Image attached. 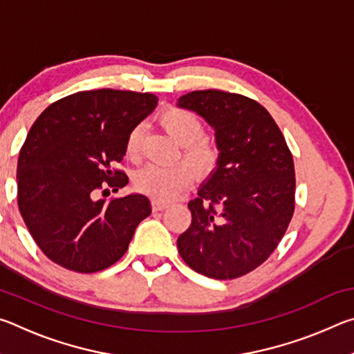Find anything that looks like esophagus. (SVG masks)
I'll return each instance as SVG.
<instances>
[{"label": "esophagus", "instance_id": "1", "mask_svg": "<svg viewBox=\"0 0 354 354\" xmlns=\"http://www.w3.org/2000/svg\"><path fill=\"white\" fill-rule=\"evenodd\" d=\"M151 206H153V211L158 212V211H164V209L169 207V203H164V201H159V200H153Z\"/></svg>", "mask_w": 354, "mask_h": 354}]
</instances>
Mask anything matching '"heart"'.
<instances>
[{"label": "heart", "mask_w": 354, "mask_h": 354, "mask_svg": "<svg viewBox=\"0 0 354 354\" xmlns=\"http://www.w3.org/2000/svg\"><path fill=\"white\" fill-rule=\"evenodd\" d=\"M160 124L173 140L183 147L184 159L196 173H206L215 165L217 149L211 142L203 139L205 127L194 112L170 107L160 115ZM142 129L136 127L131 129L127 139V154L137 158L140 149ZM192 179V170L185 164L170 167L145 165L134 175V187L148 196L159 201H170L187 187Z\"/></svg>", "instance_id": "b5f03b06"}]
</instances>
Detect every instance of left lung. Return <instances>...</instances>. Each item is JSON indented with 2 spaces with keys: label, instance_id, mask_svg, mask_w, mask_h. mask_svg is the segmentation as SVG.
Masks as SVG:
<instances>
[{
  "label": "left lung",
  "instance_id": "obj_1",
  "mask_svg": "<svg viewBox=\"0 0 354 354\" xmlns=\"http://www.w3.org/2000/svg\"><path fill=\"white\" fill-rule=\"evenodd\" d=\"M178 107L215 131L217 167L189 201L192 223L178 251L195 272L234 279L268 259L295 207V169L284 136L266 107L243 95L195 91Z\"/></svg>",
  "mask_w": 354,
  "mask_h": 354
}]
</instances>
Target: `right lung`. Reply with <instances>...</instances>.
Masks as SVG:
<instances>
[{"instance_id": "obj_1", "label": "right lung", "mask_w": 354, "mask_h": 354, "mask_svg": "<svg viewBox=\"0 0 354 354\" xmlns=\"http://www.w3.org/2000/svg\"><path fill=\"white\" fill-rule=\"evenodd\" d=\"M156 106L153 93L84 91L48 106L34 122L17 165L19 207L53 262L95 273L127 253L137 225L151 214L149 200L131 194L106 201L97 194L128 184L112 165L122 162L131 129Z\"/></svg>"}]
</instances>
